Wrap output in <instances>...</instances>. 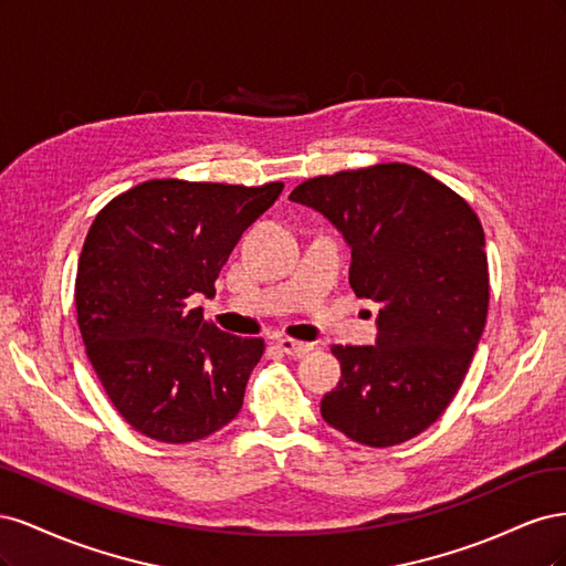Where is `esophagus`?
Masks as SVG:
<instances>
[{
    "label": "esophagus",
    "instance_id": "obj_1",
    "mask_svg": "<svg viewBox=\"0 0 566 566\" xmlns=\"http://www.w3.org/2000/svg\"><path fill=\"white\" fill-rule=\"evenodd\" d=\"M276 347L287 356H304L314 349V345H310V342H300V339L285 337V335L276 337Z\"/></svg>",
    "mask_w": 566,
    "mask_h": 566
}]
</instances>
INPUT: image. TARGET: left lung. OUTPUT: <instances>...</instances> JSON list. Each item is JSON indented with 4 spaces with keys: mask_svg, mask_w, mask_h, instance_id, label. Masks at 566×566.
I'll return each instance as SVG.
<instances>
[{
    "mask_svg": "<svg viewBox=\"0 0 566 566\" xmlns=\"http://www.w3.org/2000/svg\"><path fill=\"white\" fill-rule=\"evenodd\" d=\"M290 200L345 235L349 285L380 306L375 347H333L342 378L323 420L373 449L418 437L453 401L484 333L489 264L474 210L403 163L306 179Z\"/></svg>",
    "mask_w": 566,
    "mask_h": 566,
    "instance_id": "1",
    "label": "left lung"
}]
</instances>
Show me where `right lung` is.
Instances as JSON below:
<instances>
[{"mask_svg":"<svg viewBox=\"0 0 566 566\" xmlns=\"http://www.w3.org/2000/svg\"><path fill=\"white\" fill-rule=\"evenodd\" d=\"M281 191V181L150 179L96 214L77 264V325L108 399L136 432L188 443L238 416L264 339L219 331L186 300L214 295L231 250Z\"/></svg>","mask_w":566,"mask_h":566,"instance_id":"obj_1","label":"right lung"}]
</instances>
